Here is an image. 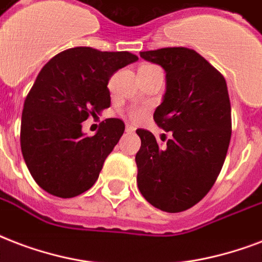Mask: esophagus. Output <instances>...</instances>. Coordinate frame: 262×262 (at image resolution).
Here are the masks:
<instances>
[{
	"instance_id": "34e87169",
	"label": "esophagus",
	"mask_w": 262,
	"mask_h": 262,
	"mask_svg": "<svg viewBox=\"0 0 262 262\" xmlns=\"http://www.w3.org/2000/svg\"><path fill=\"white\" fill-rule=\"evenodd\" d=\"M125 131H127V133H134V131H135V127L131 124H127L125 125Z\"/></svg>"
}]
</instances>
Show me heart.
Here are the masks:
<instances>
[{
	"label": "heart",
	"instance_id": "heart-1",
	"mask_svg": "<svg viewBox=\"0 0 262 262\" xmlns=\"http://www.w3.org/2000/svg\"><path fill=\"white\" fill-rule=\"evenodd\" d=\"M143 67H147V66H143ZM128 115H129V117H131V120L139 121V120H142L143 117H145V109H142V108L129 109Z\"/></svg>",
	"mask_w": 262,
	"mask_h": 262
}]
</instances>
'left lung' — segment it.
Here are the masks:
<instances>
[{
  "label": "left lung",
  "instance_id": "8db88e82",
  "mask_svg": "<svg viewBox=\"0 0 262 262\" xmlns=\"http://www.w3.org/2000/svg\"><path fill=\"white\" fill-rule=\"evenodd\" d=\"M141 57L167 72V91L153 119L172 137L159 146L150 131L137 129L138 188L154 208L178 213L198 204L222 171L232 127L228 89L192 49L147 50Z\"/></svg>",
  "mask_w": 262,
  "mask_h": 262
}]
</instances>
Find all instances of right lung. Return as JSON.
<instances>
[{
  "label": "right lung",
  "mask_w": 262,
  "mask_h": 262,
  "mask_svg": "<svg viewBox=\"0 0 262 262\" xmlns=\"http://www.w3.org/2000/svg\"><path fill=\"white\" fill-rule=\"evenodd\" d=\"M137 60L129 52L78 46L40 70L24 101L20 145L28 171L45 191L72 198L97 182L125 125L106 119L95 135L83 137L82 121L111 106L109 79Z\"/></svg>",
  "instance_id": "right-lung-1"
}]
</instances>
